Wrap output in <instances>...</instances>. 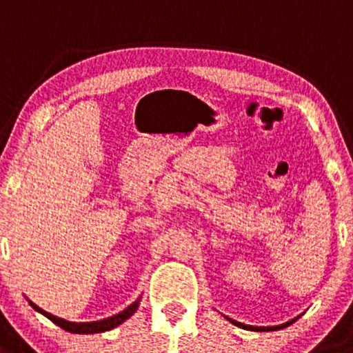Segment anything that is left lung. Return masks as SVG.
<instances>
[{
	"mask_svg": "<svg viewBox=\"0 0 353 353\" xmlns=\"http://www.w3.org/2000/svg\"><path fill=\"white\" fill-rule=\"evenodd\" d=\"M230 322L232 323H235V325H239V327H241V328H247V330H255V332H270V330H275V328H283L285 325H288V323H292L294 322V320H292V322H287V323H283V325H280V327H252V325H241V323H236V322H233L232 319H228Z\"/></svg>",
	"mask_w": 353,
	"mask_h": 353,
	"instance_id": "obj_1",
	"label": "left lung"
}]
</instances>
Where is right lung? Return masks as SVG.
<instances>
[{
	"instance_id": "1",
	"label": "right lung",
	"mask_w": 353,
	"mask_h": 353,
	"mask_svg": "<svg viewBox=\"0 0 353 353\" xmlns=\"http://www.w3.org/2000/svg\"><path fill=\"white\" fill-rule=\"evenodd\" d=\"M138 303H140V299H138L137 302H133L132 305H128V307H126L123 312H120V314H117V315H113V316H108V319L98 320V322L77 323V322H68V320H63V319H59V316L51 315V314H48V312L43 310V308H39L38 305H34L33 302H30V305L34 308V310L39 312V314L45 315L46 319H50L53 323H57V325L61 327L63 330L71 332V334H98V332L112 330V328L118 327V325H120V323H123L126 319H130V316H132L134 312H137Z\"/></svg>"
}]
</instances>
